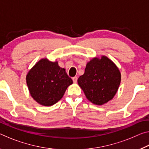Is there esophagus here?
I'll return each instance as SVG.
<instances>
[{
    "label": "esophagus",
    "mask_w": 149,
    "mask_h": 149,
    "mask_svg": "<svg viewBox=\"0 0 149 149\" xmlns=\"http://www.w3.org/2000/svg\"><path fill=\"white\" fill-rule=\"evenodd\" d=\"M72 79H73V81H74V83H76L77 81V77L75 76V77H74L72 78Z\"/></svg>",
    "instance_id": "esophagus-1"
}]
</instances>
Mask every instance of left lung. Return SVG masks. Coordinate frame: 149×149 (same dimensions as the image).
I'll list each match as a JSON object with an SVG mask.
<instances>
[{"instance_id":"1","label":"left lung","mask_w":149,"mask_h":149,"mask_svg":"<svg viewBox=\"0 0 149 149\" xmlns=\"http://www.w3.org/2000/svg\"><path fill=\"white\" fill-rule=\"evenodd\" d=\"M121 81L120 72L112 61L106 56L92 59L88 62L84 75L78 78L79 87L87 99L102 105L112 99Z\"/></svg>"}]
</instances>
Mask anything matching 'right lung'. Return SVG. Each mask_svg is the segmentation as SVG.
Returning a JSON list of instances; mask_svg holds the SVG:
<instances>
[{
  "label": "right lung",
  "instance_id": "1",
  "mask_svg": "<svg viewBox=\"0 0 149 149\" xmlns=\"http://www.w3.org/2000/svg\"><path fill=\"white\" fill-rule=\"evenodd\" d=\"M27 85L33 99L43 106H52L62 99L73 81L57 62L42 59L29 70Z\"/></svg>",
  "mask_w": 149,
  "mask_h": 149
}]
</instances>
